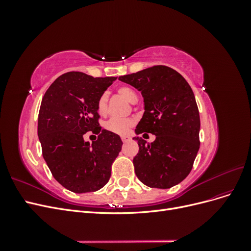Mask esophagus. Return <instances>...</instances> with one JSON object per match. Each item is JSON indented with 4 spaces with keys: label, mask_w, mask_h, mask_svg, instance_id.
Wrapping results in <instances>:
<instances>
[{
    "label": "esophagus",
    "mask_w": 251,
    "mask_h": 251,
    "mask_svg": "<svg viewBox=\"0 0 251 251\" xmlns=\"http://www.w3.org/2000/svg\"><path fill=\"white\" fill-rule=\"evenodd\" d=\"M121 140H123V142H127L131 140V138L128 137V136H123V137H121Z\"/></svg>",
    "instance_id": "1"
}]
</instances>
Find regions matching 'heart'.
Wrapping results in <instances>:
<instances>
[{
    "label": "heart",
    "instance_id": "obj_1",
    "mask_svg": "<svg viewBox=\"0 0 251 251\" xmlns=\"http://www.w3.org/2000/svg\"><path fill=\"white\" fill-rule=\"evenodd\" d=\"M117 94L121 97H124L128 102L134 103L137 101V94L128 86H120L117 88ZM108 110V94L102 93L97 100V111L100 115H104ZM135 121L132 118H117L113 117L109 119L104 125V127L107 128L108 131L115 133L118 135H125L126 134L130 128L134 126Z\"/></svg>",
    "mask_w": 251,
    "mask_h": 251
}]
</instances>
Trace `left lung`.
<instances>
[{"instance_id":"left-lung-1","label":"left lung","mask_w":251,"mask_h":251,"mask_svg":"<svg viewBox=\"0 0 251 251\" xmlns=\"http://www.w3.org/2000/svg\"><path fill=\"white\" fill-rule=\"evenodd\" d=\"M118 79L140 91L143 97L144 113L136 135L147 132L156 136L151 143L138 136L133 138L139 146L133 159L136 176L149 187L177 185L192 171L200 147V116L191 86L166 66H154Z\"/></svg>"}]
</instances>
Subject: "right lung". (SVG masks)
I'll list each match as a JSON object with an SVG mask.
<instances>
[{
    "label": "right lung",
    "mask_w": 251,
    "mask_h": 251,
    "mask_svg": "<svg viewBox=\"0 0 251 251\" xmlns=\"http://www.w3.org/2000/svg\"><path fill=\"white\" fill-rule=\"evenodd\" d=\"M116 78L68 72L52 82L42 100L37 135L43 157L55 180L73 193L96 192L111 177L123 141L100 126L97 100ZM89 130L99 134L92 144L83 140Z\"/></svg>",
    "instance_id": "obj_1"
}]
</instances>
